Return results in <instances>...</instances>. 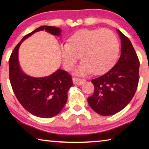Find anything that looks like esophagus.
Listing matches in <instances>:
<instances>
[{
	"label": "esophagus",
	"mask_w": 149,
	"mask_h": 149,
	"mask_svg": "<svg viewBox=\"0 0 149 149\" xmlns=\"http://www.w3.org/2000/svg\"><path fill=\"white\" fill-rule=\"evenodd\" d=\"M85 79H79V78H77V77L73 78V83H74V84L77 85H81L84 84H85Z\"/></svg>",
	"instance_id": "1"
}]
</instances>
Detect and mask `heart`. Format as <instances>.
<instances>
[{"label":"heart","mask_w":149,"mask_h":149,"mask_svg":"<svg viewBox=\"0 0 149 149\" xmlns=\"http://www.w3.org/2000/svg\"><path fill=\"white\" fill-rule=\"evenodd\" d=\"M60 52L66 70L73 69L79 55L83 61L75 74L102 75L116 63L120 45L116 36L109 29H84L72 35L69 42L60 45Z\"/></svg>","instance_id":"1"}]
</instances>
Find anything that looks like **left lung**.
I'll return each mask as SVG.
<instances>
[{
	"label": "left lung",
	"instance_id": "obj_1",
	"mask_svg": "<svg viewBox=\"0 0 149 149\" xmlns=\"http://www.w3.org/2000/svg\"><path fill=\"white\" fill-rule=\"evenodd\" d=\"M121 40L118 62L105 74L92 79L93 95L87 99L92 109L100 115L111 116L123 109L134 96L139 83V61L130 40L116 30Z\"/></svg>",
	"mask_w": 149,
	"mask_h": 149
}]
</instances>
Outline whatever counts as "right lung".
<instances>
[{
  "mask_svg": "<svg viewBox=\"0 0 149 149\" xmlns=\"http://www.w3.org/2000/svg\"><path fill=\"white\" fill-rule=\"evenodd\" d=\"M43 30L55 36L61 35V29L48 26H42L25 35L10 58L9 76L12 89L22 107L35 116L49 118L60 113L66 103L68 91L73 85L72 77L61 69L49 76H30L22 70L18 59L22 42L35 33Z\"/></svg>",
  "mask_w": 149,
  "mask_h": 149,
  "instance_id": "right-lung-1",
  "label": "right lung"
}]
</instances>
